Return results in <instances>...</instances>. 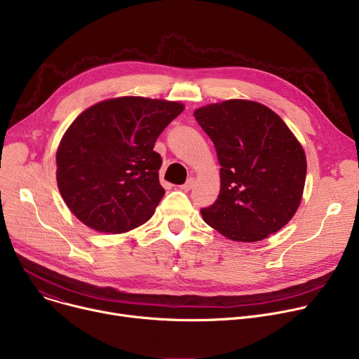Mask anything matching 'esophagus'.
<instances>
[{
	"label": "esophagus",
	"mask_w": 359,
	"mask_h": 359,
	"mask_svg": "<svg viewBox=\"0 0 359 359\" xmlns=\"http://www.w3.org/2000/svg\"><path fill=\"white\" fill-rule=\"evenodd\" d=\"M194 186H195V179H194V177H189V179L186 180V183L180 186V189H182V190H186V192H187V190H190Z\"/></svg>",
	"instance_id": "1"
}]
</instances>
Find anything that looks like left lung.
Listing matches in <instances>:
<instances>
[{
  "label": "left lung",
  "mask_w": 359,
  "mask_h": 359,
  "mask_svg": "<svg viewBox=\"0 0 359 359\" xmlns=\"http://www.w3.org/2000/svg\"><path fill=\"white\" fill-rule=\"evenodd\" d=\"M221 164V190L202 208L203 221L233 241L255 243L296 213L306 180V156L270 108L231 100L195 111Z\"/></svg>",
  "instance_id": "obj_1"
}]
</instances>
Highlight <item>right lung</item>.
I'll return each instance as SVG.
<instances>
[{"instance_id":"add662e5","label":"right lung","mask_w":359,"mask_h":359,"mask_svg":"<svg viewBox=\"0 0 359 359\" xmlns=\"http://www.w3.org/2000/svg\"><path fill=\"white\" fill-rule=\"evenodd\" d=\"M179 102L123 97L83 111L56 154L57 186L75 217L100 232H126L151 218L164 196L154 142L183 111Z\"/></svg>"}]
</instances>
